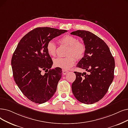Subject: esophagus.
<instances>
[{"mask_svg":"<svg viewBox=\"0 0 128 128\" xmlns=\"http://www.w3.org/2000/svg\"><path fill=\"white\" fill-rule=\"evenodd\" d=\"M68 71L67 70H62V73H63V75H66L67 73H68Z\"/></svg>","mask_w":128,"mask_h":128,"instance_id":"34e87169","label":"esophagus"}]
</instances>
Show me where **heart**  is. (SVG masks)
Listing matches in <instances>:
<instances>
[{"mask_svg": "<svg viewBox=\"0 0 128 128\" xmlns=\"http://www.w3.org/2000/svg\"><path fill=\"white\" fill-rule=\"evenodd\" d=\"M58 43L61 45L68 46L65 58H58L53 60V64L55 67L63 70H68L73 66L77 60L82 59L84 56L86 52L85 44L78 41V38L74 36L65 35L58 40ZM48 53L52 56H55L56 54V44L52 41H50L46 44Z\"/></svg>", "mask_w": 128, "mask_h": 128, "instance_id": "heart-1", "label": "heart"}]
</instances>
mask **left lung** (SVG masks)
<instances>
[{
  "mask_svg": "<svg viewBox=\"0 0 128 128\" xmlns=\"http://www.w3.org/2000/svg\"><path fill=\"white\" fill-rule=\"evenodd\" d=\"M70 34L82 38L86 46L84 56L76 66L90 72H74L72 92L80 102L92 104L104 97L114 80V60L107 44L94 33L77 30Z\"/></svg>",
  "mask_w": 128,
  "mask_h": 128,
  "instance_id": "8db88e82",
  "label": "left lung"
}]
</instances>
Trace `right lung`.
I'll return each mask as SVG.
<instances>
[{
    "mask_svg": "<svg viewBox=\"0 0 128 128\" xmlns=\"http://www.w3.org/2000/svg\"><path fill=\"white\" fill-rule=\"evenodd\" d=\"M50 27H38L28 33L13 54L12 66L14 80L24 95L32 102L43 104L56 91L62 69H51L53 61L46 51L47 43L67 32ZM46 73L42 75L40 72Z\"/></svg>",
    "mask_w": 128,
    "mask_h": 128,
    "instance_id": "obj_1",
    "label": "right lung"
}]
</instances>
